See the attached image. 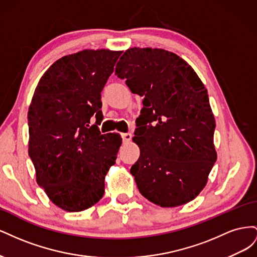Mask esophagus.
I'll use <instances>...</instances> for the list:
<instances>
[{
  "label": "esophagus",
  "instance_id": "34e87169",
  "mask_svg": "<svg viewBox=\"0 0 257 257\" xmlns=\"http://www.w3.org/2000/svg\"><path fill=\"white\" fill-rule=\"evenodd\" d=\"M121 136H122L124 142H130L132 139V134L131 133H123V134H121Z\"/></svg>",
  "mask_w": 257,
  "mask_h": 257
}]
</instances>
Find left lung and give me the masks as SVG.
<instances>
[{"label": "left lung", "instance_id": "obj_1", "mask_svg": "<svg viewBox=\"0 0 257 257\" xmlns=\"http://www.w3.org/2000/svg\"><path fill=\"white\" fill-rule=\"evenodd\" d=\"M115 75L144 97L134 142L141 155L131 168L142 195L161 207H177L205 188L216 161L214 116L204 83L177 54L131 48Z\"/></svg>", "mask_w": 257, "mask_h": 257}]
</instances>
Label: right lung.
<instances>
[{"mask_svg": "<svg viewBox=\"0 0 257 257\" xmlns=\"http://www.w3.org/2000/svg\"><path fill=\"white\" fill-rule=\"evenodd\" d=\"M122 51L83 50L59 59L45 72L31 102L29 155L36 181L54 205L79 212L105 193L115 164L119 134H100V92ZM97 121L90 126V118Z\"/></svg>", "mask_w": 257, "mask_h": 257, "instance_id": "add662e5", "label": "right lung"}]
</instances>
